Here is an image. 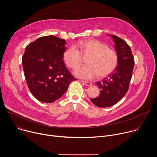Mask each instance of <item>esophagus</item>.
Segmentation results:
<instances>
[{
	"label": "esophagus",
	"instance_id": "1",
	"mask_svg": "<svg viewBox=\"0 0 157 157\" xmlns=\"http://www.w3.org/2000/svg\"><path fill=\"white\" fill-rule=\"evenodd\" d=\"M81 82H82L83 84H84L86 85V86H91V85H92V83H91V82L85 81H82V80H81Z\"/></svg>",
	"mask_w": 157,
	"mask_h": 157
}]
</instances>
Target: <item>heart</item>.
Here are the masks:
<instances>
[{
    "instance_id": "1",
    "label": "heart",
    "mask_w": 157,
    "mask_h": 157,
    "mask_svg": "<svg viewBox=\"0 0 157 157\" xmlns=\"http://www.w3.org/2000/svg\"><path fill=\"white\" fill-rule=\"evenodd\" d=\"M87 56V64L75 71V76L86 79H93L96 76L99 78L108 76L116 69L119 61L115 50L96 39L79 41L75 47H71L64 51L63 59L68 68L75 70L82 63V56Z\"/></svg>"
}]
</instances>
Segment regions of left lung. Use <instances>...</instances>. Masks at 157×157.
<instances>
[{"label": "left lung", "instance_id": "8db88e82", "mask_svg": "<svg viewBox=\"0 0 157 157\" xmlns=\"http://www.w3.org/2000/svg\"><path fill=\"white\" fill-rule=\"evenodd\" d=\"M112 36L115 42V49L118 54V64L114 71L96 82L101 89L98 98L91 99V101L99 107H107L118 102L127 93L132 78L134 66V58L128 44L121 38Z\"/></svg>", "mask_w": 157, "mask_h": 157}]
</instances>
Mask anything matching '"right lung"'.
Masks as SVG:
<instances>
[{
	"label": "right lung",
	"instance_id": "add662e5",
	"mask_svg": "<svg viewBox=\"0 0 157 157\" xmlns=\"http://www.w3.org/2000/svg\"><path fill=\"white\" fill-rule=\"evenodd\" d=\"M66 41L57 36H42L27 46L22 57L26 81L32 95L52 103L60 98L70 84L77 80L63 59Z\"/></svg>",
	"mask_w": 157,
	"mask_h": 157
}]
</instances>
